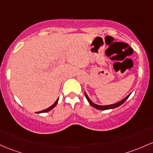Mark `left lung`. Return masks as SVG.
Instances as JSON below:
<instances>
[{"mask_svg":"<svg viewBox=\"0 0 153 153\" xmlns=\"http://www.w3.org/2000/svg\"><path fill=\"white\" fill-rule=\"evenodd\" d=\"M130 93L128 96H126V97H125V98L123 99L122 100H120V102H117V103H115V104H111V105H97V104L94 103L93 102L91 101V100H90V98L88 97V96L87 95L86 92H84V94H85V98L87 99V100H88V102H89V104L91 105L92 107H94V108L97 109V110H110V109H114V108H116V107L120 106L121 105H123V104L126 101L127 99L128 98L129 96L131 95Z\"/></svg>","mask_w":153,"mask_h":153,"instance_id":"8db88e82","label":"left lung"}]
</instances>
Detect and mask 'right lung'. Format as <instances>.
<instances>
[{
	"label": "right lung",
	"instance_id": "right-lung-1",
	"mask_svg": "<svg viewBox=\"0 0 153 153\" xmlns=\"http://www.w3.org/2000/svg\"><path fill=\"white\" fill-rule=\"evenodd\" d=\"M58 101H59V98L57 99V100H56V102H55L54 103H53V105H51V106H50L49 107H48V108L46 109V110H42V111H40V112H37V113H43V112H48V111H50V110H51L53 108V107H56V104L58 103Z\"/></svg>",
	"mask_w": 153,
	"mask_h": 153
}]
</instances>
